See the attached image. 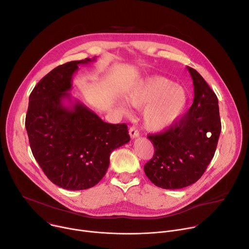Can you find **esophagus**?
I'll list each match as a JSON object with an SVG mask.
<instances>
[{"mask_svg": "<svg viewBox=\"0 0 249 249\" xmlns=\"http://www.w3.org/2000/svg\"><path fill=\"white\" fill-rule=\"evenodd\" d=\"M129 135H130V137L132 139H136V138H138L140 136V133L138 132V130L135 127H131L129 129Z\"/></svg>", "mask_w": 249, "mask_h": 249, "instance_id": "obj_1", "label": "esophagus"}]
</instances>
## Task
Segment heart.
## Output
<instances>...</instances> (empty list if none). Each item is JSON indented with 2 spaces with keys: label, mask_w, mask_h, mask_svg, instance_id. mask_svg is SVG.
<instances>
[{
  "label": "heart",
  "mask_w": 249,
  "mask_h": 249,
  "mask_svg": "<svg viewBox=\"0 0 249 249\" xmlns=\"http://www.w3.org/2000/svg\"><path fill=\"white\" fill-rule=\"evenodd\" d=\"M128 103L136 108H143L142 122L150 132H162L174 125L184 114L189 104L186 88L174 84L163 76H147L141 79L127 93ZM118 109L129 114L128 104L119 100Z\"/></svg>",
  "instance_id": "obj_1"
}]
</instances>
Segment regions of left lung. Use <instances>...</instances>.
<instances>
[{
  "mask_svg": "<svg viewBox=\"0 0 249 249\" xmlns=\"http://www.w3.org/2000/svg\"><path fill=\"white\" fill-rule=\"evenodd\" d=\"M187 69L195 87L190 110L164 133L147 136L154 154L144 165V173L155 186L166 190L186 188L203 175L221 133L215 93L196 69Z\"/></svg>",
  "mask_w": 249,
  "mask_h": 249,
  "instance_id": "obj_1",
  "label": "left lung"
}]
</instances>
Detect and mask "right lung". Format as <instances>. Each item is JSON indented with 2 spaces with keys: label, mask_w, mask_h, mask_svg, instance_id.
I'll list each match as a JSON object with an SVG mask.
<instances>
[{
  "label": "right lung",
  "mask_w": 249,
  "mask_h": 249,
  "mask_svg": "<svg viewBox=\"0 0 249 249\" xmlns=\"http://www.w3.org/2000/svg\"><path fill=\"white\" fill-rule=\"evenodd\" d=\"M94 61L55 67L29 97L25 127L32 153L51 182L65 190L96 186L107 171L110 153L130 141L126 124L103 121L68 93L78 66Z\"/></svg>",
  "instance_id": "right-lung-1"
}]
</instances>
